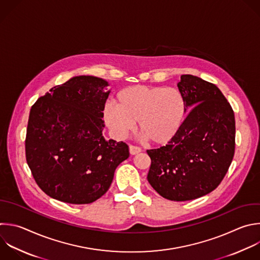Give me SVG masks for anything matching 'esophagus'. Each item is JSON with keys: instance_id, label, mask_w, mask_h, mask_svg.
<instances>
[{"instance_id": "1", "label": "esophagus", "mask_w": 260, "mask_h": 260, "mask_svg": "<svg viewBox=\"0 0 260 260\" xmlns=\"http://www.w3.org/2000/svg\"><path fill=\"white\" fill-rule=\"evenodd\" d=\"M142 151V149L138 146H134V145H129V153L132 155H136L138 153H140Z\"/></svg>"}]
</instances>
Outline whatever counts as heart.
Returning a JSON list of instances; mask_svg holds the SVG:
<instances>
[{"instance_id": "obj_1", "label": "heart", "mask_w": 260, "mask_h": 260, "mask_svg": "<svg viewBox=\"0 0 260 260\" xmlns=\"http://www.w3.org/2000/svg\"><path fill=\"white\" fill-rule=\"evenodd\" d=\"M115 104L104 108V120L117 139H124L136 125L155 145H165L174 139L184 121L186 104L174 88L133 85L121 90Z\"/></svg>"}]
</instances>
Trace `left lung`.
Returning <instances> with one entry per match:
<instances>
[{
  "mask_svg": "<svg viewBox=\"0 0 260 260\" xmlns=\"http://www.w3.org/2000/svg\"><path fill=\"white\" fill-rule=\"evenodd\" d=\"M178 86L190 111L167 145L147 150V179L163 198L188 201L212 192L223 180L235 154L236 125L233 108L215 84L184 74Z\"/></svg>",
  "mask_w": 260,
  "mask_h": 260,
  "instance_id": "left-lung-1",
  "label": "left lung"
}]
</instances>
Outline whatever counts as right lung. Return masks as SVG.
Segmentation results:
<instances>
[{"label": "right lung", "mask_w": 260, "mask_h": 260, "mask_svg": "<svg viewBox=\"0 0 260 260\" xmlns=\"http://www.w3.org/2000/svg\"><path fill=\"white\" fill-rule=\"evenodd\" d=\"M108 82L75 76L31 106L25 157L38 186L70 204H89L109 189L116 167L129 156L123 142L103 136Z\"/></svg>", "instance_id": "obj_1"}]
</instances>
